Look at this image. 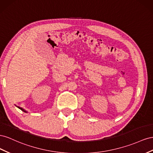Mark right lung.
<instances>
[{
	"label": "right lung",
	"instance_id": "add662e5",
	"mask_svg": "<svg viewBox=\"0 0 153 153\" xmlns=\"http://www.w3.org/2000/svg\"><path fill=\"white\" fill-rule=\"evenodd\" d=\"M17 108H19V109H20V110H22V111H23L24 112H25V113H27V111H25V110H24V109H23V108H20V107H19V106H16Z\"/></svg>",
	"mask_w": 153,
	"mask_h": 153
}]
</instances>
